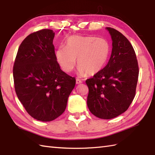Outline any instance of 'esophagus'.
Returning a JSON list of instances; mask_svg holds the SVG:
<instances>
[{
  "instance_id": "34e87169",
  "label": "esophagus",
  "mask_w": 155,
  "mask_h": 155,
  "mask_svg": "<svg viewBox=\"0 0 155 155\" xmlns=\"http://www.w3.org/2000/svg\"><path fill=\"white\" fill-rule=\"evenodd\" d=\"M81 83H82V81L80 80V79H79V78L76 79V84H80Z\"/></svg>"
}]
</instances>
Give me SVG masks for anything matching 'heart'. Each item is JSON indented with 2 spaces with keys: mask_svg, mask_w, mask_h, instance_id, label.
<instances>
[{
  "mask_svg": "<svg viewBox=\"0 0 155 155\" xmlns=\"http://www.w3.org/2000/svg\"><path fill=\"white\" fill-rule=\"evenodd\" d=\"M110 53L109 43L103 38L72 36L56 51V59L63 71L70 73L77 64L79 74L94 75L106 64Z\"/></svg>",
  "mask_w": 155,
  "mask_h": 155,
  "instance_id": "1",
  "label": "heart"
}]
</instances>
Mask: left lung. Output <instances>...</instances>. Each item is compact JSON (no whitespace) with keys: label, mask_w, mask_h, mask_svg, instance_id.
I'll return each instance as SVG.
<instances>
[{"label":"left lung","mask_w":155,"mask_h":155,"mask_svg":"<svg viewBox=\"0 0 155 155\" xmlns=\"http://www.w3.org/2000/svg\"><path fill=\"white\" fill-rule=\"evenodd\" d=\"M112 40L108 64L86 83L89 89L87 104L91 113L111 119L127 110L133 101L139 69L133 47L124 35L106 27Z\"/></svg>","instance_id":"1"}]
</instances>
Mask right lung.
Returning <instances> with one entry per match:
<instances>
[{"label": "right lung", "instance_id": "right-lung-1", "mask_svg": "<svg viewBox=\"0 0 155 155\" xmlns=\"http://www.w3.org/2000/svg\"><path fill=\"white\" fill-rule=\"evenodd\" d=\"M55 33L41 29L28 35L18 47L13 66L16 94L29 114L49 122L64 112L75 78L57 61Z\"/></svg>", "mask_w": 155, "mask_h": 155}]
</instances>
